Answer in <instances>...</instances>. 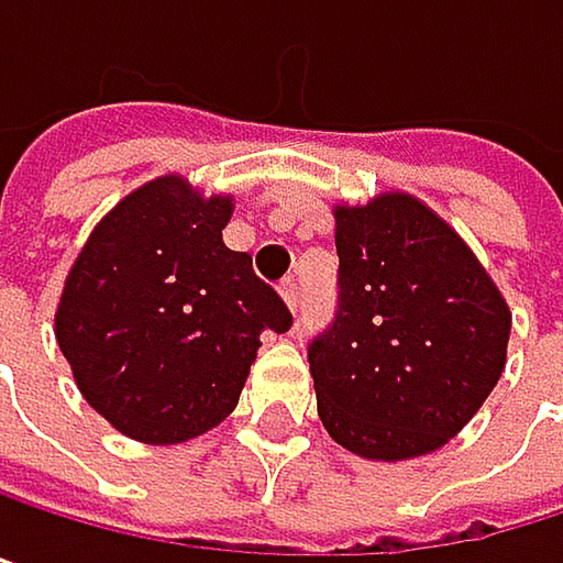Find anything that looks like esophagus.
I'll return each instance as SVG.
<instances>
[{"label": "esophagus", "instance_id": "obj_1", "mask_svg": "<svg viewBox=\"0 0 563 563\" xmlns=\"http://www.w3.org/2000/svg\"><path fill=\"white\" fill-rule=\"evenodd\" d=\"M279 297H284V303L290 307V313H297V303H300V287H297V279H284V284H279Z\"/></svg>", "mask_w": 563, "mask_h": 563}]
</instances>
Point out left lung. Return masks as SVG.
<instances>
[{"label":"left lung","instance_id":"1","mask_svg":"<svg viewBox=\"0 0 563 563\" xmlns=\"http://www.w3.org/2000/svg\"><path fill=\"white\" fill-rule=\"evenodd\" d=\"M340 310L310 343L317 412L343 449L402 462L455 439L501 379L511 310L419 197L336 210Z\"/></svg>","mask_w":563,"mask_h":563}]
</instances>
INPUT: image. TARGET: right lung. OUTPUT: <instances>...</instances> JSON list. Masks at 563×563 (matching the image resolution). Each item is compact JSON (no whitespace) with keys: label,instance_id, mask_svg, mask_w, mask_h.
Returning a JSON list of instances; mask_svg holds the SVG:
<instances>
[{"label":"right lung","instance_id":"1","mask_svg":"<svg viewBox=\"0 0 563 563\" xmlns=\"http://www.w3.org/2000/svg\"><path fill=\"white\" fill-rule=\"evenodd\" d=\"M233 197L164 174L118 200L75 256L55 340L85 402L121 435L177 445L223 422L266 330L294 317L223 243Z\"/></svg>","mask_w":563,"mask_h":563}]
</instances>
